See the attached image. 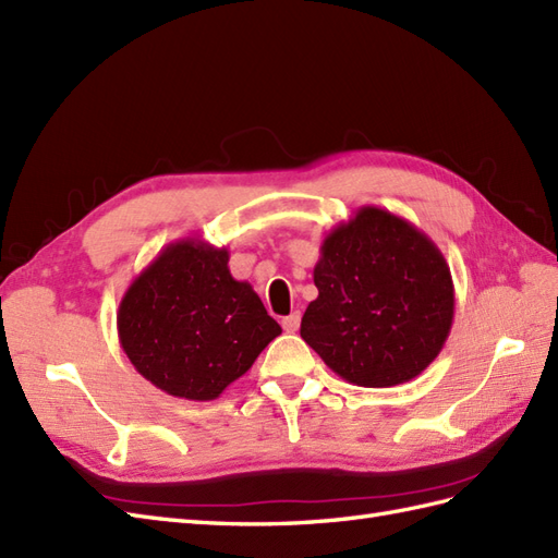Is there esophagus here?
<instances>
[{
    "mask_svg": "<svg viewBox=\"0 0 558 558\" xmlns=\"http://www.w3.org/2000/svg\"><path fill=\"white\" fill-rule=\"evenodd\" d=\"M281 326H283V331H287V333H295L298 326H301V312H291L289 317H283Z\"/></svg>",
    "mask_w": 558,
    "mask_h": 558,
    "instance_id": "1",
    "label": "esophagus"
}]
</instances>
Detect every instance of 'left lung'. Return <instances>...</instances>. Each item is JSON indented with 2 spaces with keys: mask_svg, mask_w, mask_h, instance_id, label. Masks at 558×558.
Masks as SVG:
<instances>
[{
  "mask_svg": "<svg viewBox=\"0 0 558 558\" xmlns=\"http://www.w3.org/2000/svg\"><path fill=\"white\" fill-rule=\"evenodd\" d=\"M303 341L348 384L388 388L440 355L454 283L440 248L404 217L362 206L326 234Z\"/></svg>",
  "mask_w": 558,
  "mask_h": 558,
  "instance_id": "1",
  "label": "left lung"
}]
</instances>
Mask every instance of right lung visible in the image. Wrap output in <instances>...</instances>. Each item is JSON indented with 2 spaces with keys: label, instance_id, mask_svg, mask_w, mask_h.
<instances>
[{
  "label": "right lung",
  "instance_id": "obj_1",
  "mask_svg": "<svg viewBox=\"0 0 558 558\" xmlns=\"http://www.w3.org/2000/svg\"><path fill=\"white\" fill-rule=\"evenodd\" d=\"M281 333L229 251L186 236L162 248L122 295L118 338L146 381L174 398L215 400Z\"/></svg>",
  "mask_w": 558,
  "mask_h": 558
}]
</instances>
